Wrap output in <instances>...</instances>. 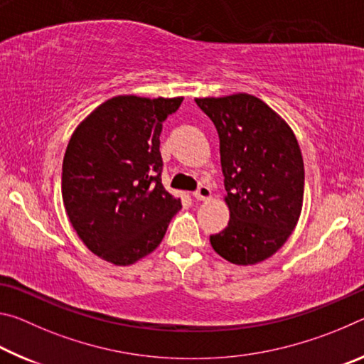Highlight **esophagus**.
Wrapping results in <instances>:
<instances>
[{
  "instance_id": "34e87169",
  "label": "esophagus",
  "mask_w": 364,
  "mask_h": 364,
  "mask_svg": "<svg viewBox=\"0 0 364 364\" xmlns=\"http://www.w3.org/2000/svg\"><path fill=\"white\" fill-rule=\"evenodd\" d=\"M194 199L197 200H207V199H212V189L205 186V184H200L199 188H197L196 193L193 194Z\"/></svg>"
}]
</instances>
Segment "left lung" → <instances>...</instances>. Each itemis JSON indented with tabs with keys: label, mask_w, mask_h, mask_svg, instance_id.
Here are the masks:
<instances>
[{
	"label": "left lung",
	"mask_w": 364,
	"mask_h": 364,
	"mask_svg": "<svg viewBox=\"0 0 364 364\" xmlns=\"http://www.w3.org/2000/svg\"><path fill=\"white\" fill-rule=\"evenodd\" d=\"M220 138L230 221L210 236L213 250L234 264H255L291 236L304 204V159L292 128L247 93L196 97Z\"/></svg>",
	"instance_id": "1"
}]
</instances>
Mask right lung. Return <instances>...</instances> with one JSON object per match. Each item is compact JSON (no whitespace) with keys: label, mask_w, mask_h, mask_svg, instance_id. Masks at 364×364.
<instances>
[{"label":"right lung","mask_w":364,"mask_h":364,"mask_svg":"<svg viewBox=\"0 0 364 364\" xmlns=\"http://www.w3.org/2000/svg\"><path fill=\"white\" fill-rule=\"evenodd\" d=\"M183 97H110L72 133L63 162V200L95 255L128 267L159 247L181 208L160 181L162 123Z\"/></svg>","instance_id":"obj_1"}]
</instances>
